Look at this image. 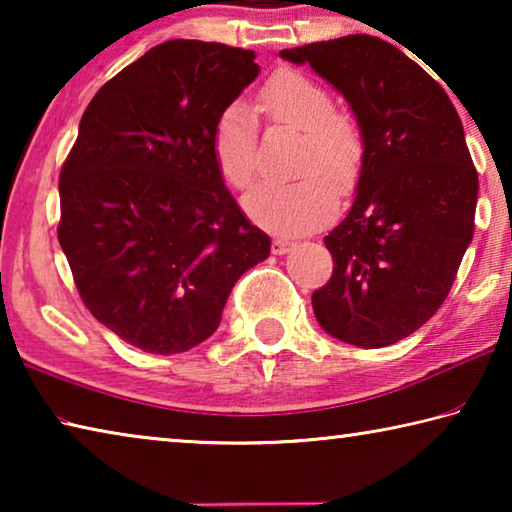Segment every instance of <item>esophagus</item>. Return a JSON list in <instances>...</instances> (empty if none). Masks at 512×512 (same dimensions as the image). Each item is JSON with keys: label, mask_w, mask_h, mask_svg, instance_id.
<instances>
[{"label": "esophagus", "mask_w": 512, "mask_h": 512, "mask_svg": "<svg viewBox=\"0 0 512 512\" xmlns=\"http://www.w3.org/2000/svg\"><path fill=\"white\" fill-rule=\"evenodd\" d=\"M273 255H287L289 250L293 248V244L291 241H287V239H273Z\"/></svg>", "instance_id": "1"}]
</instances>
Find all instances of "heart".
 I'll return each instance as SVG.
<instances>
[{"label":"heart","mask_w":512,"mask_h":512,"mask_svg":"<svg viewBox=\"0 0 512 512\" xmlns=\"http://www.w3.org/2000/svg\"><path fill=\"white\" fill-rule=\"evenodd\" d=\"M259 108L277 124L302 133L300 180L291 185L264 183L244 196L250 221L275 235L296 237L323 225L334 214V192L357 183L363 135L357 121L336 112L325 85L282 69L264 85ZM212 158L221 178L235 189L250 185L255 173V112L244 101L225 106L212 126Z\"/></svg>","instance_id":"b5f03b06"}]
</instances>
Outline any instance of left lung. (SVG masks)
Wrapping results in <instances>:
<instances>
[{
	"mask_svg": "<svg viewBox=\"0 0 512 512\" xmlns=\"http://www.w3.org/2000/svg\"><path fill=\"white\" fill-rule=\"evenodd\" d=\"M348 101L363 135L350 212L325 237L334 273L311 305L329 336L386 348L443 305L474 232L479 176L445 90L391 42L282 49Z\"/></svg>",
	"mask_w": 512,
	"mask_h": 512,
	"instance_id": "left-lung-1",
	"label": "left lung"
}]
</instances>
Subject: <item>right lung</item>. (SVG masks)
Segmentation results:
<instances>
[{"instance_id": "obj_1", "label": "right lung", "mask_w": 512, "mask_h": 512, "mask_svg": "<svg viewBox=\"0 0 512 512\" xmlns=\"http://www.w3.org/2000/svg\"><path fill=\"white\" fill-rule=\"evenodd\" d=\"M257 74L250 49L169 40L83 112L60 171L58 241L85 307L144 352L210 339L239 277L271 255L210 146L219 112Z\"/></svg>"}]
</instances>
